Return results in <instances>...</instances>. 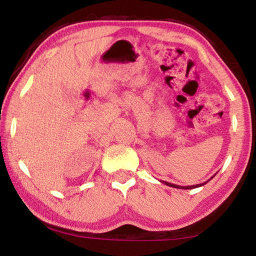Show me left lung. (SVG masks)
I'll use <instances>...</instances> for the list:
<instances>
[{
    "label": "left lung",
    "instance_id": "1",
    "mask_svg": "<svg viewBox=\"0 0 256 256\" xmlns=\"http://www.w3.org/2000/svg\"><path fill=\"white\" fill-rule=\"evenodd\" d=\"M216 175V174H214ZM214 175L211 177V178L209 180H211L212 178H214ZM209 180H206V182H204V183H201V184H196V185H190V186H180V185H176V184H172V183H168V182H164V180H162V183H164V185H167V186H170V188H182V190H192V188H200V186H203V185H206L208 182Z\"/></svg>",
    "mask_w": 256,
    "mask_h": 256
}]
</instances>
